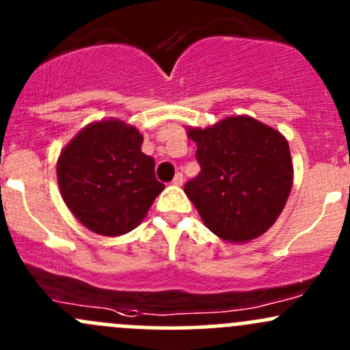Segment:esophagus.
<instances>
[{"label":"esophagus","instance_id":"1","mask_svg":"<svg viewBox=\"0 0 350 350\" xmlns=\"http://www.w3.org/2000/svg\"><path fill=\"white\" fill-rule=\"evenodd\" d=\"M183 183H185V176H183V172H178V174L174 176V179H172V185L181 186Z\"/></svg>","mask_w":350,"mask_h":350}]
</instances>
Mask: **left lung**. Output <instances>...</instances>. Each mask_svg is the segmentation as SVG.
I'll return each mask as SVG.
<instances>
[{
  "mask_svg": "<svg viewBox=\"0 0 350 350\" xmlns=\"http://www.w3.org/2000/svg\"><path fill=\"white\" fill-rule=\"evenodd\" d=\"M201 172L185 193L209 231L228 243L267 233L285 208L293 185L288 141L250 116H231L209 127H187Z\"/></svg>",
  "mask_w": 350,
  "mask_h": 350,
  "instance_id": "obj_1",
  "label": "left lung"
}]
</instances>
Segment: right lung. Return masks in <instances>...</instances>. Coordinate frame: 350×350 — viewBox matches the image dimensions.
Returning a JSON list of instances; mask_svg holds the SVG:
<instances>
[{"mask_svg":"<svg viewBox=\"0 0 350 350\" xmlns=\"http://www.w3.org/2000/svg\"><path fill=\"white\" fill-rule=\"evenodd\" d=\"M142 142L139 129L110 117L90 122L62 149L57 161L60 194L72 215L94 233H129L163 193Z\"/></svg>","mask_w":350,"mask_h":350,"instance_id":"add662e5","label":"right lung"}]
</instances>
